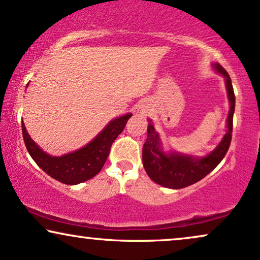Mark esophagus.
I'll list each match as a JSON object with an SVG mask.
<instances>
[{"instance_id": "1", "label": "esophagus", "mask_w": 260, "mask_h": 260, "mask_svg": "<svg viewBox=\"0 0 260 260\" xmlns=\"http://www.w3.org/2000/svg\"><path fill=\"white\" fill-rule=\"evenodd\" d=\"M141 113L146 114V113H147V110H146V109H142V111H141Z\"/></svg>"}]
</instances>
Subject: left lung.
Segmentation results:
<instances>
[{
	"instance_id": "1",
	"label": "left lung",
	"mask_w": 260,
	"mask_h": 260,
	"mask_svg": "<svg viewBox=\"0 0 260 260\" xmlns=\"http://www.w3.org/2000/svg\"><path fill=\"white\" fill-rule=\"evenodd\" d=\"M215 69L224 76L227 87L228 99L231 103L228 118L227 133L222 138L220 144L204 157H193L190 155L179 153H164L160 137L155 131L153 124L149 120L148 124V136L142 150L143 167L149 178L156 184L168 188H183L192 185L201 179L221 162L227 154L231 146L232 131H233V114L235 110V95L231 77L223 67L218 63L212 64Z\"/></svg>"
}]
</instances>
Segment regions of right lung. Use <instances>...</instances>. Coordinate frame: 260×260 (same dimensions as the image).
Here are the masks:
<instances>
[{
  "label": "right lung",
  "mask_w": 260,
  "mask_h": 260,
  "mask_svg": "<svg viewBox=\"0 0 260 260\" xmlns=\"http://www.w3.org/2000/svg\"><path fill=\"white\" fill-rule=\"evenodd\" d=\"M131 116L133 114L127 113L111 120L105 129L87 146L63 156H51L40 149L27 133L25 124L21 122L23 142L32 159L46 174L63 184L76 185L95 177L101 171L112 143L124 130Z\"/></svg>",
  "instance_id": "add662e5"
}]
</instances>
